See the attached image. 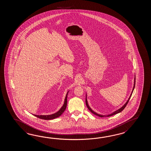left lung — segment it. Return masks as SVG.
Returning <instances> with one entry per match:
<instances>
[{
    "mask_svg": "<svg viewBox=\"0 0 151 151\" xmlns=\"http://www.w3.org/2000/svg\"><path fill=\"white\" fill-rule=\"evenodd\" d=\"M135 85V76L134 83V86H133V90H132V91L131 94L130 96H129V98H128V100L127 101V102H126V103L125 104H124V105H123V106L120 108V109H119L116 110V111H114V112H113L112 113H111V114H108V115H101V114H98V113H96L94 111H93V110L91 109V107H90L89 105H88V102H87V95H86V105L88 109H89L90 111L91 112V113H92L93 114H95V115H96V116H99V117H106V116H113V115L116 114H117V113H119L121 112L122 111V110L125 108V107L126 106V105H127V104H128V101H129V100L130 99L131 96L132 94V93H133V90L134 89Z\"/></svg>",
    "mask_w": 151,
    "mask_h": 151,
    "instance_id": "8db88e82",
    "label": "left lung"
}]
</instances>
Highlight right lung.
I'll return each mask as SVG.
<instances>
[{"label": "right lung", "mask_w": 151, "mask_h": 151, "mask_svg": "<svg viewBox=\"0 0 151 151\" xmlns=\"http://www.w3.org/2000/svg\"><path fill=\"white\" fill-rule=\"evenodd\" d=\"M68 93H67L66 96H65L64 105H63V106L61 107V109H59L58 112L55 113L54 114H50V115H46V116H45V115L39 116V115H35V114H33V115H34V116H37V118H40V119H44V120H52V119H54L56 118H58L59 116H61V114L64 112L66 108L67 103H68L67 98H68Z\"/></svg>", "instance_id": "right-lung-1"}]
</instances>
